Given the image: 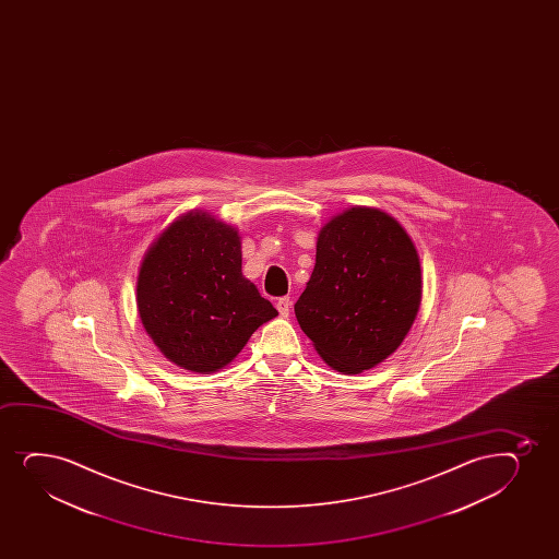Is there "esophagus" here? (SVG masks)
Here are the masks:
<instances>
[{
	"label": "esophagus",
	"mask_w": 559,
	"mask_h": 559,
	"mask_svg": "<svg viewBox=\"0 0 559 559\" xmlns=\"http://www.w3.org/2000/svg\"><path fill=\"white\" fill-rule=\"evenodd\" d=\"M276 308H277V311H280V313L289 314V311H290L289 296H282V298H277Z\"/></svg>",
	"instance_id": "1"
}]
</instances>
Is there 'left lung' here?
Here are the masks:
<instances>
[{"label": "left lung", "instance_id": "8db88e82", "mask_svg": "<svg viewBox=\"0 0 559 559\" xmlns=\"http://www.w3.org/2000/svg\"><path fill=\"white\" fill-rule=\"evenodd\" d=\"M421 302V269L405 229L385 212L354 206L317 240L296 319L335 371L356 374L397 350Z\"/></svg>", "mask_w": 559, "mask_h": 559}]
</instances>
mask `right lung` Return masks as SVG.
Returning a JSON list of instances; mask_svg holds the SVG:
<instances>
[{
    "label": "right lung",
    "instance_id": "right-lung-1",
    "mask_svg": "<svg viewBox=\"0 0 559 559\" xmlns=\"http://www.w3.org/2000/svg\"><path fill=\"white\" fill-rule=\"evenodd\" d=\"M138 309L164 356L195 372L227 366L277 314L242 276L238 233L205 212L177 219L151 246L138 276Z\"/></svg>",
    "mask_w": 559,
    "mask_h": 559
}]
</instances>
